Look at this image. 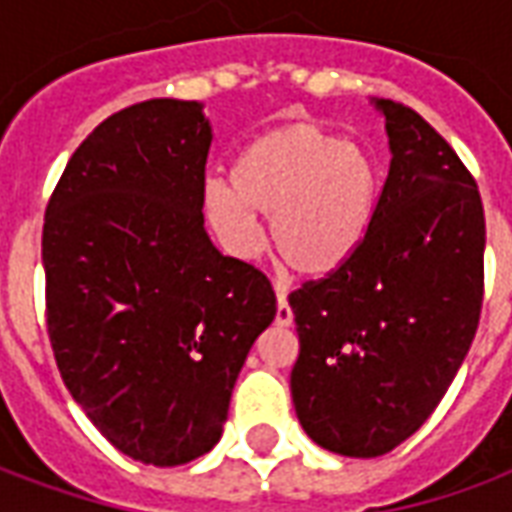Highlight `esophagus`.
Instances as JSON below:
<instances>
[{
    "instance_id": "34e87169",
    "label": "esophagus",
    "mask_w": 512,
    "mask_h": 512,
    "mask_svg": "<svg viewBox=\"0 0 512 512\" xmlns=\"http://www.w3.org/2000/svg\"><path fill=\"white\" fill-rule=\"evenodd\" d=\"M293 323V312L285 299V293H277V326H290Z\"/></svg>"
}]
</instances>
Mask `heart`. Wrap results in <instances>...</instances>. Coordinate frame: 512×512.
I'll return each mask as SVG.
<instances>
[{"label":"heart","mask_w":512,"mask_h":512,"mask_svg":"<svg viewBox=\"0 0 512 512\" xmlns=\"http://www.w3.org/2000/svg\"><path fill=\"white\" fill-rule=\"evenodd\" d=\"M376 202V169L345 139L312 123L271 128L241 150L233 180L202 186V208L219 244L252 257L268 216L271 249L290 274L323 277L354 255Z\"/></svg>","instance_id":"heart-1"}]
</instances>
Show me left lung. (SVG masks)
Wrapping results in <instances>:
<instances>
[{"label": "left lung", "instance_id": "1", "mask_svg": "<svg viewBox=\"0 0 512 512\" xmlns=\"http://www.w3.org/2000/svg\"><path fill=\"white\" fill-rule=\"evenodd\" d=\"M373 104L392 161L365 238L337 271L288 296L296 417L318 447L348 458H378L422 428L483 307L477 183L414 109Z\"/></svg>", "mask_w": 512, "mask_h": 512}]
</instances>
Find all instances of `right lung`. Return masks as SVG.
<instances>
[{"instance_id":"right-lung-1","label":"right lung","mask_w":512,"mask_h":512,"mask_svg":"<svg viewBox=\"0 0 512 512\" xmlns=\"http://www.w3.org/2000/svg\"><path fill=\"white\" fill-rule=\"evenodd\" d=\"M211 139L200 101L128 106L76 147L43 222L62 381L117 450L150 466L213 450L246 354L277 315L266 274L205 233Z\"/></svg>"}]
</instances>
